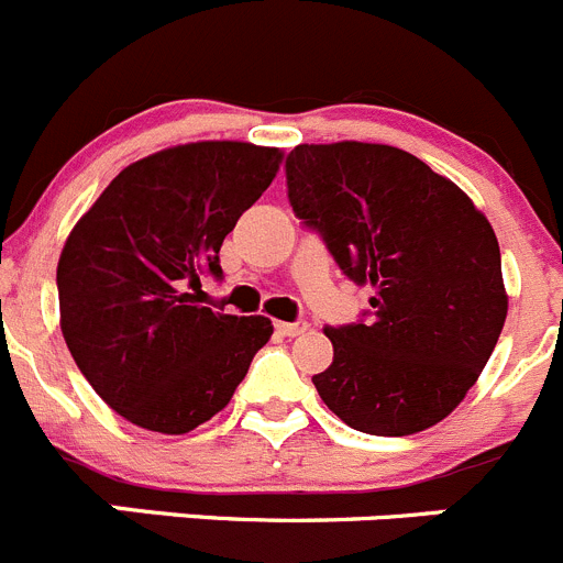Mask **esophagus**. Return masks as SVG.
Returning a JSON list of instances; mask_svg holds the SVG:
<instances>
[{"instance_id":"esophagus-1","label":"esophagus","mask_w":563,"mask_h":563,"mask_svg":"<svg viewBox=\"0 0 563 563\" xmlns=\"http://www.w3.org/2000/svg\"><path fill=\"white\" fill-rule=\"evenodd\" d=\"M275 330L286 339H294V335H302L308 330V322H275Z\"/></svg>"}]
</instances>
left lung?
I'll use <instances>...</instances> for the list:
<instances>
[{"label": "left lung", "mask_w": 563, "mask_h": 563, "mask_svg": "<svg viewBox=\"0 0 563 563\" xmlns=\"http://www.w3.org/2000/svg\"><path fill=\"white\" fill-rule=\"evenodd\" d=\"M288 202L350 280L369 319L324 328V406L372 435H411L455 411L506 324L500 244L470 197L411 152L339 141L286 157Z\"/></svg>", "instance_id": "left-lung-1"}]
</instances>
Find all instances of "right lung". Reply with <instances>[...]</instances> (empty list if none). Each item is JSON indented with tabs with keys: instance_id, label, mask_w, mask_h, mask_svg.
<instances>
[{
	"instance_id": "right-lung-1",
	"label": "right lung",
	"mask_w": 563,
	"mask_h": 563,
	"mask_svg": "<svg viewBox=\"0 0 563 563\" xmlns=\"http://www.w3.org/2000/svg\"><path fill=\"white\" fill-rule=\"evenodd\" d=\"M283 152L197 141L130 163L82 213L57 261L60 330L119 417L180 435L233 397L272 319L199 306V277L269 188Z\"/></svg>"
}]
</instances>
